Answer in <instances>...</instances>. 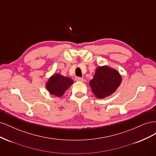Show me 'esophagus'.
<instances>
[{
	"instance_id": "1",
	"label": "esophagus",
	"mask_w": 156,
	"mask_h": 156,
	"mask_svg": "<svg viewBox=\"0 0 156 156\" xmlns=\"http://www.w3.org/2000/svg\"><path fill=\"white\" fill-rule=\"evenodd\" d=\"M75 81H78V82H83L84 81V79L82 77H75Z\"/></svg>"
}]
</instances>
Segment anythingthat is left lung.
<instances>
[{
    "instance_id": "8db88e82",
    "label": "left lung",
    "mask_w": 156,
    "mask_h": 156,
    "mask_svg": "<svg viewBox=\"0 0 156 156\" xmlns=\"http://www.w3.org/2000/svg\"><path fill=\"white\" fill-rule=\"evenodd\" d=\"M122 77L116 69L108 66L97 68L94 78L90 81L92 91L98 98L110 96L120 86Z\"/></svg>"
}]
</instances>
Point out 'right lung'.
Instances as JSON below:
<instances>
[{
	"mask_svg": "<svg viewBox=\"0 0 156 156\" xmlns=\"http://www.w3.org/2000/svg\"><path fill=\"white\" fill-rule=\"evenodd\" d=\"M73 83V80L71 78L64 77L57 73L49 79L46 83V88L51 94L61 97Z\"/></svg>",
	"mask_w": 156,
	"mask_h": 156,
	"instance_id": "add662e5",
	"label": "right lung"
}]
</instances>
